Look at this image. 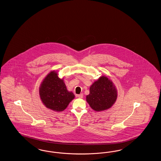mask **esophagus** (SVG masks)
Wrapping results in <instances>:
<instances>
[{"mask_svg":"<svg viewBox=\"0 0 161 161\" xmlns=\"http://www.w3.org/2000/svg\"><path fill=\"white\" fill-rule=\"evenodd\" d=\"M78 97V98H80V99H81V98H83V93H81V94H80V95H78L77 96Z\"/></svg>","mask_w":161,"mask_h":161,"instance_id":"34e87169","label":"esophagus"}]
</instances>
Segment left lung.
<instances>
[{"instance_id": "left-lung-1", "label": "left lung", "mask_w": 161, "mask_h": 161, "mask_svg": "<svg viewBox=\"0 0 161 161\" xmlns=\"http://www.w3.org/2000/svg\"><path fill=\"white\" fill-rule=\"evenodd\" d=\"M117 92L113 83L106 77L99 78L90 87L86 101L96 111L108 109L116 102Z\"/></svg>"}]
</instances>
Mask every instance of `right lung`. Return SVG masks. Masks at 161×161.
<instances>
[{"label": "right lung", "mask_w": 161, "mask_h": 161, "mask_svg": "<svg viewBox=\"0 0 161 161\" xmlns=\"http://www.w3.org/2000/svg\"><path fill=\"white\" fill-rule=\"evenodd\" d=\"M39 95L45 107L56 111H64L74 98L72 92L66 89L63 80L54 71L49 73L44 79L39 87Z\"/></svg>", "instance_id": "add662e5"}]
</instances>
